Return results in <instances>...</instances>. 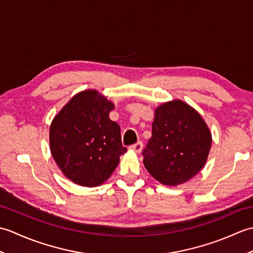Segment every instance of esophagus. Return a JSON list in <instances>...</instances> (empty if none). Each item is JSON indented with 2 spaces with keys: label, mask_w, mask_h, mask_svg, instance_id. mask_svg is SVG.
<instances>
[{
  "label": "esophagus",
  "mask_w": 253,
  "mask_h": 253,
  "mask_svg": "<svg viewBox=\"0 0 253 253\" xmlns=\"http://www.w3.org/2000/svg\"><path fill=\"white\" fill-rule=\"evenodd\" d=\"M142 146H143L142 142H141V141H138L137 143H135V144H132V146H130L129 149L132 150V151H135L136 153H140L141 150H142Z\"/></svg>",
  "instance_id": "esophagus-1"
}]
</instances>
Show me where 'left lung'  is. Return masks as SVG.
Returning <instances> with one entry per match:
<instances>
[{
    "instance_id": "8db88e82",
    "label": "left lung",
    "mask_w": 253,
    "mask_h": 253,
    "mask_svg": "<svg viewBox=\"0 0 253 253\" xmlns=\"http://www.w3.org/2000/svg\"><path fill=\"white\" fill-rule=\"evenodd\" d=\"M211 143V131L193 107L181 100L166 102L154 113L144 168L161 184H184L203 169Z\"/></svg>"
}]
</instances>
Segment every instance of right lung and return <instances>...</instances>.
<instances>
[{"label": "right lung", "mask_w": 253, "mask_h": 253, "mask_svg": "<svg viewBox=\"0 0 253 253\" xmlns=\"http://www.w3.org/2000/svg\"><path fill=\"white\" fill-rule=\"evenodd\" d=\"M114 104L96 90L74 95L53 118L50 149L68 179L84 187H96L110 178L123 147L121 127L110 120Z\"/></svg>", "instance_id": "add662e5"}]
</instances>
